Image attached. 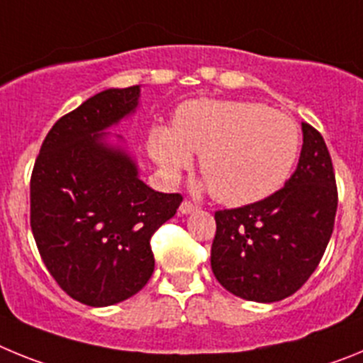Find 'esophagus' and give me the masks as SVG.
Returning <instances> with one entry per match:
<instances>
[{
    "label": "esophagus",
    "mask_w": 363,
    "mask_h": 363,
    "mask_svg": "<svg viewBox=\"0 0 363 363\" xmlns=\"http://www.w3.org/2000/svg\"><path fill=\"white\" fill-rule=\"evenodd\" d=\"M194 209H198V207L189 200L182 201V205H179V213H182V214H189V213H192Z\"/></svg>",
    "instance_id": "34e87169"
}]
</instances>
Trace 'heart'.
<instances>
[{
    "mask_svg": "<svg viewBox=\"0 0 363 363\" xmlns=\"http://www.w3.org/2000/svg\"><path fill=\"white\" fill-rule=\"evenodd\" d=\"M300 129L285 112L236 99H192L179 105L172 127H154L149 152L169 176L200 154L205 187L220 203L265 200L289 179L300 152Z\"/></svg>",
    "mask_w": 363,
    "mask_h": 363,
    "instance_id": "heart-1",
    "label": "heart"
}]
</instances>
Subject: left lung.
<instances>
[{"mask_svg": "<svg viewBox=\"0 0 363 363\" xmlns=\"http://www.w3.org/2000/svg\"><path fill=\"white\" fill-rule=\"evenodd\" d=\"M296 171L265 200L214 213V277L229 293L251 301L284 300L318 267L335 227L338 191L322 134L301 123Z\"/></svg>", "mask_w": 363, "mask_h": 363, "instance_id": "left-lung-1", "label": "left lung"}]
</instances>
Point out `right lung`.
I'll list each match as a JSON object with an SVG mask.
<instances>
[{
  "label": "right lung",
  "mask_w": 363,
  "mask_h": 363,
  "mask_svg": "<svg viewBox=\"0 0 363 363\" xmlns=\"http://www.w3.org/2000/svg\"><path fill=\"white\" fill-rule=\"evenodd\" d=\"M140 86L107 89L62 116L41 143L30 176V227L45 267L74 300L120 303L154 272L152 234L182 194L138 178L125 150L105 143L111 125L134 112Z\"/></svg>",
  "instance_id": "right-lung-1"
}]
</instances>
